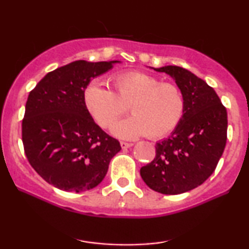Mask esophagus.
<instances>
[{
  "label": "esophagus",
  "mask_w": 249,
  "mask_h": 249,
  "mask_svg": "<svg viewBox=\"0 0 249 249\" xmlns=\"http://www.w3.org/2000/svg\"><path fill=\"white\" fill-rule=\"evenodd\" d=\"M120 145H121V148L122 149H125V148H129V147H131L132 145V142H120Z\"/></svg>",
  "instance_id": "esophagus-1"
}]
</instances>
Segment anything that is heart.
<instances>
[{
    "label": "heart",
    "mask_w": 249,
    "mask_h": 249,
    "mask_svg": "<svg viewBox=\"0 0 249 249\" xmlns=\"http://www.w3.org/2000/svg\"><path fill=\"white\" fill-rule=\"evenodd\" d=\"M113 91L97 81L85 88L83 100L97 124L107 128L125 113L132 117L115 124L111 131L122 139L147 135L158 139L169 135L181 120L185 100L178 86L160 83L151 74L129 71L112 77Z\"/></svg>",
    "instance_id": "obj_1"
}]
</instances>
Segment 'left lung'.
Returning <instances> with one entry per match:
<instances>
[{
  "instance_id": "8db88e82",
  "label": "left lung",
  "mask_w": 249,
  "mask_h": 249,
  "mask_svg": "<svg viewBox=\"0 0 249 249\" xmlns=\"http://www.w3.org/2000/svg\"><path fill=\"white\" fill-rule=\"evenodd\" d=\"M169 74L185 100V111L168 138L156 142L155 159L141 169L146 185L178 195L202 185L215 170L227 142V110L215 90L177 66L152 68Z\"/></svg>"
}]
</instances>
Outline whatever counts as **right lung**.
Segmentation results:
<instances>
[{"label": "right lung", "mask_w": 249, "mask_h": 249, "mask_svg": "<svg viewBox=\"0 0 249 249\" xmlns=\"http://www.w3.org/2000/svg\"><path fill=\"white\" fill-rule=\"evenodd\" d=\"M120 61L78 60L51 71L29 93L22 120V142L34 170L66 192L100 185L120 152L117 139L102 130L84 104L91 79Z\"/></svg>", "instance_id": "add662e5"}]
</instances>
